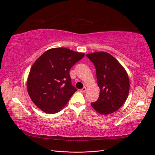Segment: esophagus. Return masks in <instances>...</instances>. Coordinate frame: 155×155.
I'll list each match as a JSON object with an SVG mask.
<instances>
[{"instance_id": "obj_1", "label": "esophagus", "mask_w": 155, "mask_h": 155, "mask_svg": "<svg viewBox=\"0 0 155 155\" xmlns=\"http://www.w3.org/2000/svg\"><path fill=\"white\" fill-rule=\"evenodd\" d=\"M86 91V87H84V88H82L81 90V92H82V93H84Z\"/></svg>"}]
</instances>
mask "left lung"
Here are the masks:
<instances>
[{"instance_id": "8db88e82", "label": "left lung", "mask_w": 155, "mask_h": 155, "mask_svg": "<svg viewBox=\"0 0 155 155\" xmlns=\"http://www.w3.org/2000/svg\"><path fill=\"white\" fill-rule=\"evenodd\" d=\"M96 67L100 96L91 104L101 114H109L121 107L128 96L130 81L128 73L113 55L104 51L86 54Z\"/></svg>"}]
</instances>
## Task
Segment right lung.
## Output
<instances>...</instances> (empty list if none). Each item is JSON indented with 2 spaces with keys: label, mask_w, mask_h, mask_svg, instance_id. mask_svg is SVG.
<instances>
[{
  "label": "right lung",
  "mask_w": 155,
  "mask_h": 155,
  "mask_svg": "<svg viewBox=\"0 0 155 155\" xmlns=\"http://www.w3.org/2000/svg\"><path fill=\"white\" fill-rule=\"evenodd\" d=\"M84 56V53L55 48L46 51L33 63L27 78V92L43 112L60 111L77 91L71 84L69 71Z\"/></svg>",
  "instance_id": "1"
}]
</instances>
